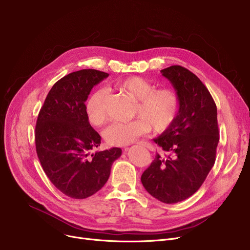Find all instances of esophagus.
<instances>
[{
	"instance_id": "1",
	"label": "esophagus",
	"mask_w": 250,
	"mask_h": 250,
	"mask_svg": "<svg viewBox=\"0 0 250 250\" xmlns=\"http://www.w3.org/2000/svg\"><path fill=\"white\" fill-rule=\"evenodd\" d=\"M138 144H139V145L143 146V147H146V148H148V149H153V146L151 145L150 143H148V142H144V141H141V142H139ZM125 150H126V149H125Z\"/></svg>"
}]
</instances>
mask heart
I'll return each mask as SVG.
<instances>
[{"label":"heart","mask_w":250,"mask_h":250,"mask_svg":"<svg viewBox=\"0 0 250 250\" xmlns=\"http://www.w3.org/2000/svg\"><path fill=\"white\" fill-rule=\"evenodd\" d=\"M115 87L136 101L133 115L136 120L127 123L115 122L103 132L104 140L115 147H124L147 134L163 132L174 122L179 110V96L172 88L155 89V85L146 79L133 76L118 81ZM107 91L99 88L92 93L85 105L88 122L101 126L106 121L105 99Z\"/></svg>","instance_id":"obj_1"}]
</instances>
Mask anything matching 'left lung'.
I'll return each mask as SVG.
<instances>
[{"instance_id": "left-lung-1", "label": "left lung", "mask_w": 250, "mask_h": 250, "mask_svg": "<svg viewBox=\"0 0 250 250\" xmlns=\"http://www.w3.org/2000/svg\"><path fill=\"white\" fill-rule=\"evenodd\" d=\"M179 96L174 122L154 142L161 149L141 181L165 204L185 201L198 190L216 160L219 143L217 106L207 87L181 65L161 70Z\"/></svg>"}]
</instances>
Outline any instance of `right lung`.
<instances>
[{"instance_id": "right-lung-1", "label": "right lung", "mask_w": 250, "mask_h": 250, "mask_svg": "<svg viewBox=\"0 0 250 250\" xmlns=\"http://www.w3.org/2000/svg\"><path fill=\"white\" fill-rule=\"evenodd\" d=\"M109 75L85 69L62 77L38 113L35 146L43 171L59 190L72 199H86L103 188L121 148L91 154L101 137L87 120L85 102L95 85Z\"/></svg>"}]
</instances>
